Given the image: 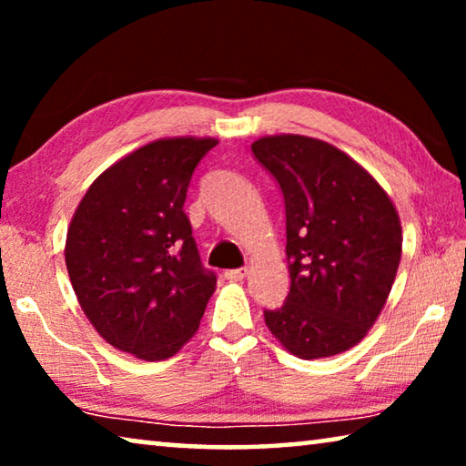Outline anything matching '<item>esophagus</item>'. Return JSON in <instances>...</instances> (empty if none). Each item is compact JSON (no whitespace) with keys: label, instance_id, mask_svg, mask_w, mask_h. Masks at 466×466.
<instances>
[{"label":"esophagus","instance_id":"obj_1","mask_svg":"<svg viewBox=\"0 0 466 466\" xmlns=\"http://www.w3.org/2000/svg\"><path fill=\"white\" fill-rule=\"evenodd\" d=\"M247 275H248V269H247V267H240V269H230V271H226V278L230 279V281H234V283L242 281L244 278H247Z\"/></svg>","mask_w":466,"mask_h":466}]
</instances>
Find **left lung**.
Wrapping results in <instances>:
<instances>
[{
  "instance_id": "8db88e82",
  "label": "left lung",
  "mask_w": 466,
  "mask_h": 466,
  "mask_svg": "<svg viewBox=\"0 0 466 466\" xmlns=\"http://www.w3.org/2000/svg\"><path fill=\"white\" fill-rule=\"evenodd\" d=\"M286 201L289 294L265 325L302 360L358 345L397 278L403 230L390 197L351 156L322 139L281 133L252 141Z\"/></svg>"
}]
</instances>
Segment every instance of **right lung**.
<instances>
[{"label":"right lung","instance_id":"add662e5","mask_svg":"<svg viewBox=\"0 0 466 466\" xmlns=\"http://www.w3.org/2000/svg\"><path fill=\"white\" fill-rule=\"evenodd\" d=\"M216 146L188 136L141 146L94 180L69 222L77 302L106 343L139 360L178 353L216 291L183 211L193 170Z\"/></svg>","mask_w":466,"mask_h":466}]
</instances>
